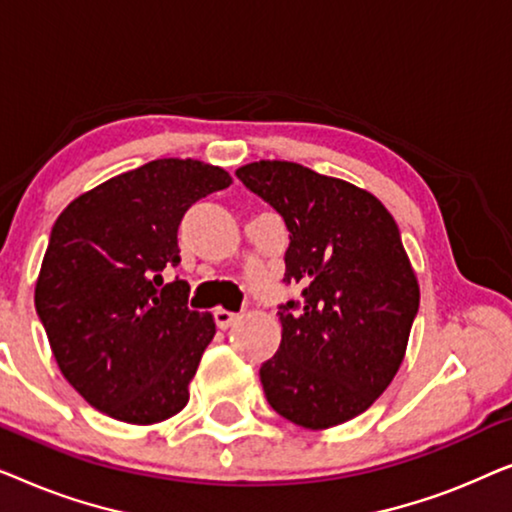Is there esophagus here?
I'll list each match as a JSON object with an SVG mask.
<instances>
[{
	"mask_svg": "<svg viewBox=\"0 0 512 512\" xmlns=\"http://www.w3.org/2000/svg\"><path fill=\"white\" fill-rule=\"evenodd\" d=\"M237 319H240V314H237V312H230V310H216V312H214V321H216V326L223 328V331H226V328L233 326Z\"/></svg>",
	"mask_w": 512,
	"mask_h": 512,
	"instance_id": "34e87169",
	"label": "esophagus"
}]
</instances>
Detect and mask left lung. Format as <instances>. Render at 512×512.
I'll return each instance as SVG.
<instances>
[{"label": "left lung", "instance_id": "8db88e82", "mask_svg": "<svg viewBox=\"0 0 512 512\" xmlns=\"http://www.w3.org/2000/svg\"><path fill=\"white\" fill-rule=\"evenodd\" d=\"M289 230L282 342L261 366L270 408L305 429L361 415L389 387L419 310V286L394 216L375 195L298 163L235 172Z\"/></svg>", "mask_w": 512, "mask_h": 512}]
</instances>
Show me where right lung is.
<instances>
[{
    "instance_id": "add662e5",
    "label": "right lung",
    "mask_w": 512,
    "mask_h": 512,
    "mask_svg": "<svg viewBox=\"0 0 512 512\" xmlns=\"http://www.w3.org/2000/svg\"><path fill=\"white\" fill-rule=\"evenodd\" d=\"M230 186L226 170L163 158L69 202L51 230L34 305L67 382L109 417L156 424L188 403L212 314L188 307L181 263L188 207Z\"/></svg>"
}]
</instances>
